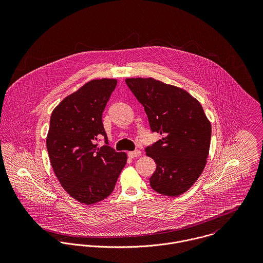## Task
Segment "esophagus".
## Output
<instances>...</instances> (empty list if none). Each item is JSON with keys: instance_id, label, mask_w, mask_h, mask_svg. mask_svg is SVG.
Segmentation results:
<instances>
[{"instance_id": "esophagus-1", "label": "esophagus", "mask_w": 263, "mask_h": 263, "mask_svg": "<svg viewBox=\"0 0 263 263\" xmlns=\"http://www.w3.org/2000/svg\"><path fill=\"white\" fill-rule=\"evenodd\" d=\"M128 157L129 158H137V157H140L141 155H142V153H141V151L140 150H135L132 151V152H128Z\"/></svg>"}]
</instances>
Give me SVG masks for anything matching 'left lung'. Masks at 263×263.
<instances>
[{
    "mask_svg": "<svg viewBox=\"0 0 263 263\" xmlns=\"http://www.w3.org/2000/svg\"><path fill=\"white\" fill-rule=\"evenodd\" d=\"M125 83L144 106L151 130L162 136L145 150L157 164L151 187L163 195L178 196L202 173L211 123L200 103L178 87L152 78L126 79Z\"/></svg>",
    "mask_w": 263,
    "mask_h": 263,
    "instance_id": "left-lung-1",
    "label": "left lung"
}]
</instances>
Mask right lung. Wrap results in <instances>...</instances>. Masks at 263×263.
<instances>
[{
  "mask_svg": "<svg viewBox=\"0 0 263 263\" xmlns=\"http://www.w3.org/2000/svg\"><path fill=\"white\" fill-rule=\"evenodd\" d=\"M114 79L92 80L51 113L46 138L52 169L75 199L93 204L106 198L125 166L126 154L109 147L102 112L116 87ZM102 135L106 145L96 143Z\"/></svg>",
  "mask_w": 263,
  "mask_h": 263,
  "instance_id": "right-lung-1",
  "label": "right lung"
}]
</instances>
